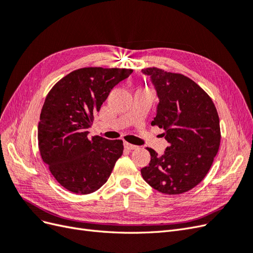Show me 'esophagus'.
<instances>
[{"label": "esophagus", "mask_w": 253, "mask_h": 253, "mask_svg": "<svg viewBox=\"0 0 253 253\" xmlns=\"http://www.w3.org/2000/svg\"><path fill=\"white\" fill-rule=\"evenodd\" d=\"M124 145H125V148L126 149V150H128V151H132V150H136L137 148V145H134V144H131V143H128V142H125L124 143Z\"/></svg>", "instance_id": "esophagus-1"}]
</instances>
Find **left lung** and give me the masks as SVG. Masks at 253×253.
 <instances>
[{
    "label": "left lung",
    "instance_id": "1",
    "mask_svg": "<svg viewBox=\"0 0 253 253\" xmlns=\"http://www.w3.org/2000/svg\"><path fill=\"white\" fill-rule=\"evenodd\" d=\"M149 76L159 103L152 126L165 129L169 142L163 155L147 148L149 166L141 169L143 179L159 192L180 194L197 186L209 172L220 142L219 118L211 98L181 74L149 67Z\"/></svg>",
    "mask_w": 253,
    "mask_h": 253
}]
</instances>
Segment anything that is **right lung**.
Returning <instances> with one entry per match:
<instances>
[{"mask_svg":"<svg viewBox=\"0 0 253 253\" xmlns=\"http://www.w3.org/2000/svg\"><path fill=\"white\" fill-rule=\"evenodd\" d=\"M132 73L80 68L57 82L45 98L38 126L40 154L53 177L71 192L89 194L100 189L122 155V140L89 138L87 128L113 87Z\"/></svg>","mask_w":253,"mask_h":253,"instance_id":"obj_1","label":"right lung"}]
</instances>
